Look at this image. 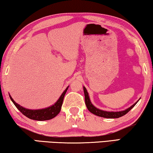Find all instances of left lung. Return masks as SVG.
<instances>
[{"label":"left lung","mask_w":153,"mask_h":153,"mask_svg":"<svg viewBox=\"0 0 153 153\" xmlns=\"http://www.w3.org/2000/svg\"><path fill=\"white\" fill-rule=\"evenodd\" d=\"M83 91H84V94H85V102L86 107L88 109V110L90 112H92V114H94L97 116L103 117V118H108V119H114V118H119V117H121L127 114L128 112L130 111V110L132 109V108L134 107V105H136L137 103L138 102L139 100L137 101L136 103H134L133 105L130 106V108H127V109L125 110H123V111H119V112H109V111H104L102 110H99L98 108H97L95 106L92 105V103L90 101L89 95H88V93L87 92V90L86 88L83 86Z\"/></svg>","instance_id":"obj_1"}]
</instances>
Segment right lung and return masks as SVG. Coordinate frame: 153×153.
Listing matches in <instances>:
<instances>
[{
  "mask_svg": "<svg viewBox=\"0 0 153 153\" xmlns=\"http://www.w3.org/2000/svg\"><path fill=\"white\" fill-rule=\"evenodd\" d=\"M69 88V86H68L66 88V89L64 90V92L62 93L61 97H59V99L57 100V101L55 103L54 105L50 106V107L44 108V109H40V110H30L27 109L22 107L19 104L16 103L14 101V99L12 98V97L10 95V99L12 100L13 103L14 104L15 106L20 110V112H22V114H23L25 117H27V118L33 119V120H36V121H46V120H50V119L54 118L61 111L62 104H63V101L64 96H65L66 92Z\"/></svg>",
  "mask_w": 153,
  "mask_h": 153,
  "instance_id": "obj_1",
  "label": "right lung"
}]
</instances>
